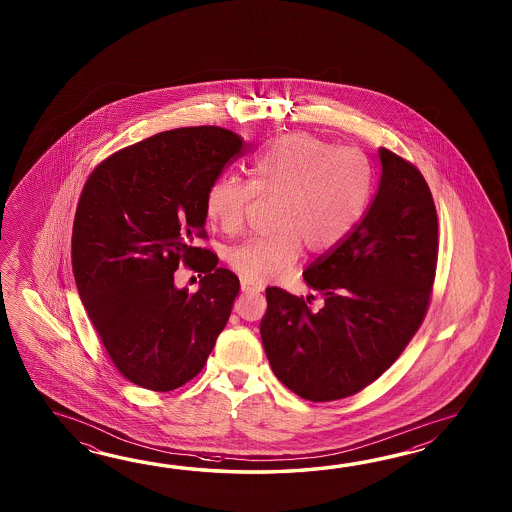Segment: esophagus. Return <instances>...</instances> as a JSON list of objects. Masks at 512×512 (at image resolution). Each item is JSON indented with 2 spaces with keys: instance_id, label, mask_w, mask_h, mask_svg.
I'll use <instances>...</instances> for the list:
<instances>
[{
  "instance_id": "1",
  "label": "esophagus",
  "mask_w": 512,
  "mask_h": 512,
  "mask_svg": "<svg viewBox=\"0 0 512 512\" xmlns=\"http://www.w3.org/2000/svg\"><path fill=\"white\" fill-rule=\"evenodd\" d=\"M241 291H243V293L258 294L263 291V285L258 282H251V280H247V278H243V280H241Z\"/></svg>"
}]
</instances>
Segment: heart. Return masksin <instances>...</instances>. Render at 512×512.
I'll return each instance as SVG.
<instances>
[{"label":"heart","mask_w":512,"mask_h":512,"mask_svg":"<svg viewBox=\"0 0 512 512\" xmlns=\"http://www.w3.org/2000/svg\"><path fill=\"white\" fill-rule=\"evenodd\" d=\"M276 197L272 234L251 238L229 252V265L247 280L280 278L293 271L304 245L331 251L359 225L371 196V166L353 148H337L313 133H289L254 155L251 185L218 179L205 207L216 227L241 229L252 196Z\"/></svg>","instance_id":"obj_1"}]
</instances>
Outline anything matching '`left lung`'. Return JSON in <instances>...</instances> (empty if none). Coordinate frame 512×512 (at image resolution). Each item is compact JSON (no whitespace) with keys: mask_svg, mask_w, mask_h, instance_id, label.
<instances>
[{"mask_svg":"<svg viewBox=\"0 0 512 512\" xmlns=\"http://www.w3.org/2000/svg\"><path fill=\"white\" fill-rule=\"evenodd\" d=\"M379 190L359 225L304 271L324 304L269 287L261 318L274 375L302 399L337 401L392 366L425 320L437 267V212L425 177L379 150Z\"/></svg>","mask_w":512,"mask_h":512,"instance_id":"obj_1","label":"left lung"}]
</instances>
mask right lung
Returning <instances> with one entry per match:
<instances>
[{"instance_id":"right-lung-1","label":"right lung","mask_w":512,"mask_h":512,"mask_svg":"<svg viewBox=\"0 0 512 512\" xmlns=\"http://www.w3.org/2000/svg\"><path fill=\"white\" fill-rule=\"evenodd\" d=\"M245 150L225 128H177L87 177L71 240L78 294L109 359L141 388L192 381L227 326L240 280L196 241L207 238L208 188ZM181 264L202 272L196 294L174 287Z\"/></svg>"}]
</instances>
